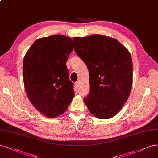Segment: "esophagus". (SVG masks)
Returning a JSON list of instances; mask_svg holds the SVG:
<instances>
[{"label":"esophagus","mask_w":158,"mask_h":158,"mask_svg":"<svg viewBox=\"0 0 158 158\" xmlns=\"http://www.w3.org/2000/svg\"><path fill=\"white\" fill-rule=\"evenodd\" d=\"M75 87L77 88H78V87H79V81H77V82L75 83Z\"/></svg>","instance_id":"34e87169"}]
</instances>
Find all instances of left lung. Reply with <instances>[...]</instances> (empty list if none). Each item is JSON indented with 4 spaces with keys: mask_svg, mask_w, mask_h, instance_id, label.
Listing matches in <instances>:
<instances>
[{
    "mask_svg": "<svg viewBox=\"0 0 158 158\" xmlns=\"http://www.w3.org/2000/svg\"><path fill=\"white\" fill-rule=\"evenodd\" d=\"M74 49L88 68L90 89L84 101L99 119H109L122 109L133 84L131 54L111 37L94 35L74 37Z\"/></svg>",
    "mask_w": 158,
    "mask_h": 158,
    "instance_id": "left-lung-1",
    "label": "left lung"
}]
</instances>
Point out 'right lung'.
Returning <instances> with one entry per match:
<instances>
[{
	"label": "right lung",
	"mask_w": 158,
	"mask_h": 158,
	"mask_svg": "<svg viewBox=\"0 0 158 158\" xmlns=\"http://www.w3.org/2000/svg\"><path fill=\"white\" fill-rule=\"evenodd\" d=\"M73 40L64 35L37 39L23 59V77L29 99L48 118L63 114L74 97L66 63Z\"/></svg>",
	"instance_id": "right-lung-1"
}]
</instances>
